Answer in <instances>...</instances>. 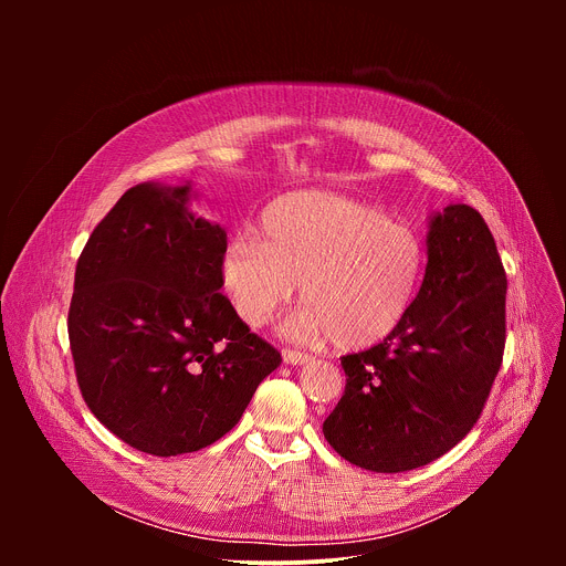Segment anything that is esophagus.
<instances>
[{"mask_svg": "<svg viewBox=\"0 0 566 566\" xmlns=\"http://www.w3.org/2000/svg\"><path fill=\"white\" fill-rule=\"evenodd\" d=\"M282 356H284V363H289V365H304V363L311 360L308 354L297 352V349H284Z\"/></svg>", "mask_w": 566, "mask_h": 566, "instance_id": "34e87169", "label": "esophagus"}]
</instances>
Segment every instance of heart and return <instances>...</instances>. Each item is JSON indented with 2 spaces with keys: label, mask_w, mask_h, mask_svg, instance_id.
<instances>
[{
  "label": "heart",
  "mask_w": 566,
  "mask_h": 566,
  "mask_svg": "<svg viewBox=\"0 0 566 566\" xmlns=\"http://www.w3.org/2000/svg\"><path fill=\"white\" fill-rule=\"evenodd\" d=\"M415 226L380 208L325 190L275 199L260 237L237 234L221 258V282L249 327H262L300 282L304 306L284 332L300 340L332 336L340 349L387 338L408 315L423 271Z\"/></svg>",
  "instance_id": "heart-1"
}]
</instances>
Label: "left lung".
Instances as JSON below:
<instances>
[{
    "label": "left lung",
    "instance_id": "1",
    "mask_svg": "<svg viewBox=\"0 0 566 566\" xmlns=\"http://www.w3.org/2000/svg\"><path fill=\"white\" fill-rule=\"evenodd\" d=\"M506 345V271L483 217L463 203L430 221L423 284L400 325L340 358L347 385L322 423L329 446L374 472L452 450L479 421Z\"/></svg>",
    "mask_w": 566,
    "mask_h": 566
}]
</instances>
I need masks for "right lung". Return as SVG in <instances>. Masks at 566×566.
I'll return each instance as SVG.
<instances>
[{
  "label": "right lung",
  "instance_id": "right-lung-1",
  "mask_svg": "<svg viewBox=\"0 0 566 566\" xmlns=\"http://www.w3.org/2000/svg\"><path fill=\"white\" fill-rule=\"evenodd\" d=\"M188 195L140 184L116 201L77 258L66 322L87 408L154 457L219 441L282 363L219 293L226 230Z\"/></svg>",
  "mask_w": 566,
  "mask_h": 566
}]
</instances>
